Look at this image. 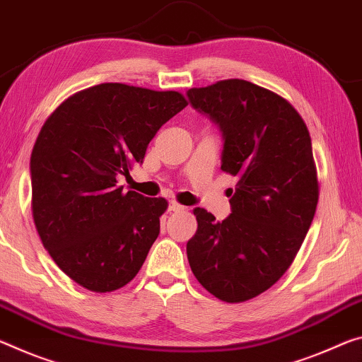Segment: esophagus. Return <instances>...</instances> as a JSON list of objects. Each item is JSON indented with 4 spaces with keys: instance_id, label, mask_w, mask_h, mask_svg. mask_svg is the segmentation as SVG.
I'll return each instance as SVG.
<instances>
[{
    "instance_id": "34e87169",
    "label": "esophagus",
    "mask_w": 362,
    "mask_h": 362,
    "mask_svg": "<svg viewBox=\"0 0 362 362\" xmlns=\"http://www.w3.org/2000/svg\"><path fill=\"white\" fill-rule=\"evenodd\" d=\"M187 208L180 203L177 202H169V211H174V212H179V211H185Z\"/></svg>"
}]
</instances>
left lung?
I'll return each instance as SVG.
<instances>
[{
  "instance_id": "1",
  "label": "left lung",
  "mask_w": 362,
  "mask_h": 362,
  "mask_svg": "<svg viewBox=\"0 0 362 362\" xmlns=\"http://www.w3.org/2000/svg\"><path fill=\"white\" fill-rule=\"evenodd\" d=\"M187 95L221 127V169L238 179L227 219L193 209L198 228L187 243L188 262L211 295L243 303L282 277L311 227L319 202L311 136L288 101L246 80Z\"/></svg>"
}]
</instances>
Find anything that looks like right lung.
<instances>
[{"label": "right lung", "instance_id": "obj_1", "mask_svg": "<svg viewBox=\"0 0 362 362\" xmlns=\"http://www.w3.org/2000/svg\"><path fill=\"white\" fill-rule=\"evenodd\" d=\"M188 105L179 91L100 83L45 120L32 150V216L57 267L95 293L127 285L159 235L168 199L124 192L158 130Z\"/></svg>", "mask_w": 362, "mask_h": 362}]
</instances>
